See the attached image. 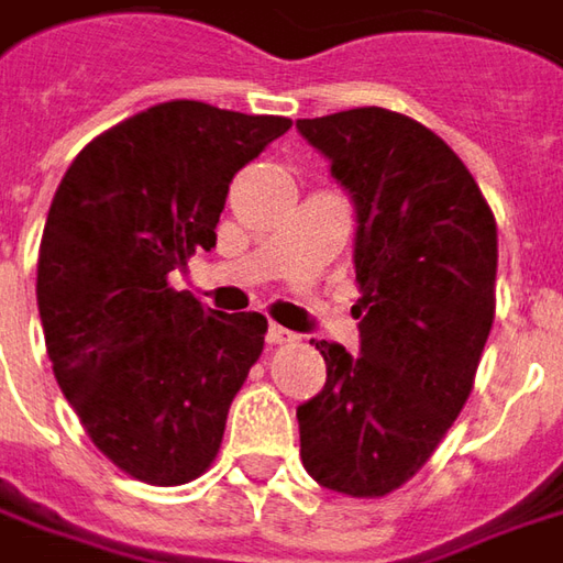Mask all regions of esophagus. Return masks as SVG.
<instances>
[{
  "label": "esophagus",
  "mask_w": 563,
  "mask_h": 563,
  "mask_svg": "<svg viewBox=\"0 0 563 563\" xmlns=\"http://www.w3.org/2000/svg\"><path fill=\"white\" fill-rule=\"evenodd\" d=\"M266 341H269V343H290V341H297V334H294V331H288V328H282V325H269V331H266Z\"/></svg>",
  "instance_id": "obj_1"
}]
</instances>
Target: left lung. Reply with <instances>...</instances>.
<instances>
[{
  "instance_id": "1",
  "label": "left lung",
  "mask_w": 563,
  "mask_h": 563,
  "mask_svg": "<svg viewBox=\"0 0 563 563\" xmlns=\"http://www.w3.org/2000/svg\"><path fill=\"white\" fill-rule=\"evenodd\" d=\"M356 207L360 356L316 341L322 394L297 409L316 484L378 499L412 481L471 396L499 238L474 176L418 120L384 108L297 120Z\"/></svg>"
}]
</instances>
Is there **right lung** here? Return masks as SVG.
Segmentation results:
<instances>
[{
	"label": "right lung",
	"instance_id": "right-lung-1",
	"mask_svg": "<svg viewBox=\"0 0 563 563\" xmlns=\"http://www.w3.org/2000/svg\"><path fill=\"white\" fill-rule=\"evenodd\" d=\"M288 117L164 101L74 157L48 207L36 303L52 372L96 443L142 484L201 477L263 353L260 312L225 316L169 288L217 244L229 183Z\"/></svg>",
	"mask_w": 563,
	"mask_h": 563
}]
</instances>
